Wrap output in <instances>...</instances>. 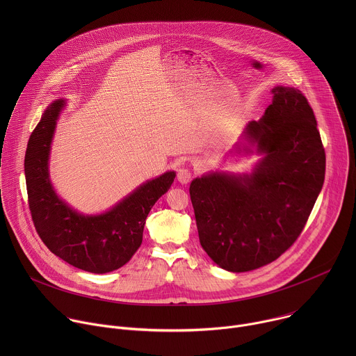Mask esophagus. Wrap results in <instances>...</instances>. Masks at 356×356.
<instances>
[{"mask_svg":"<svg viewBox=\"0 0 356 356\" xmlns=\"http://www.w3.org/2000/svg\"><path fill=\"white\" fill-rule=\"evenodd\" d=\"M191 172L188 170V169H179L177 170V180H179V183H181V184H187L190 180H191Z\"/></svg>","mask_w":356,"mask_h":356,"instance_id":"esophagus-1","label":"esophagus"}]
</instances>
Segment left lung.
Returning <instances> with one entry per match:
<instances>
[{
    "label": "left lung",
    "instance_id": "obj_1",
    "mask_svg": "<svg viewBox=\"0 0 356 356\" xmlns=\"http://www.w3.org/2000/svg\"><path fill=\"white\" fill-rule=\"evenodd\" d=\"M261 121L245 129L265 158L252 175L211 173L190 184L200 243L222 269L248 272L297 241L321 191L325 150L307 98L277 86Z\"/></svg>",
    "mask_w": 356,
    "mask_h": 356
}]
</instances>
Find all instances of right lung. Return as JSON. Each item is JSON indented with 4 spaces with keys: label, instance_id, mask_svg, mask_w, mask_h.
I'll return each mask as SVG.
<instances>
[{
    "label": "right lung",
    "instance_id": "obj_1",
    "mask_svg": "<svg viewBox=\"0 0 356 356\" xmlns=\"http://www.w3.org/2000/svg\"><path fill=\"white\" fill-rule=\"evenodd\" d=\"M63 101L43 113L31 134L25 154L28 204L35 229L47 249L65 262L91 273H107L131 261L142 243L145 220L172 186L168 172L136 188L106 214L86 217L56 195L49 180L47 159Z\"/></svg>",
    "mask_w": 356,
    "mask_h": 356
}]
</instances>
